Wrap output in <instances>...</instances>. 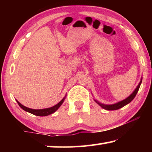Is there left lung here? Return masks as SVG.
<instances>
[{"instance_id":"left-lung-1","label":"left lung","mask_w":152,"mask_h":152,"mask_svg":"<svg viewBox=\"0 0 152 152\" xmlns=\"http://www.w3.org/2000/svg\"><path fill=\"white\" fill-rule=\"evenodd\" d=\"M141 82H142V80H140V83H139V84L138 85V86H137V88L135 89V91L133 92V93L132 95H130V96H129L127 98H126L125 99H124V100H122L121 102H119L116 103V104H111V105H106V104H101L95 100L96 102L100 106L103 108V109H104L106 110H108V111H113V110H117V109H119L120 108L124 107V106L127 104L129 102H131L134 98L136 96L137 93H138V91L139 90V88H140V84H141Z\"/></svg>"}]
</instances>
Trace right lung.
Here are the masks:
<instances>
[{
	"label": "right lung",
	"mask_w": 152,
	"mask_h": 152,
	"mask_svg": "<svg viewBox=\"0 0 152 152\" xmlns=\"http://www.w3.org/2000/svg\"><path fill=\"white\" fill-rule=\"evenodd\" d=\"M64 99H65V97H64L62 100L60 101L59 103L57 104L55 106H54V107H50V108H48V109H30V108L24 107V106L22 105L20 102H18L17 100H16V102H17L18 104L19 105V107L21 108V109H23L24 111L29 112V113H32V114H33V115H37V116H46V115H50V114L53 113L54 112H55L56 111H57V110L60 107V106L62 104V103L64 102Z\"/></svg>",
	"instance_id": "obj_1"
}]
</instances>
